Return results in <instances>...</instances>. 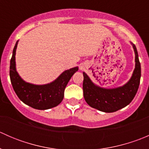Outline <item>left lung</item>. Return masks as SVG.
<instances>
[{"instance_id":"obj_1","label":"left lung","mask_w":149,"mask_h":149,"mask_svg":"<svg viewBox=\"0 0 149 149\" xmlns=\"http://www.w3.org/2000/svg\"><path fill=\"white\" fill-rule=\"evenodd\" d=\"M133 45L136 55V67L131 79L124 86L115 88H104L95 85L84 72V97L90 107L104 112H114L132 102L139 89L141 76V63L137 49Z\"/></svg>"}]
</instances>
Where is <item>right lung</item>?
I'll return each mask as SVG.
<instances>
[{
    "label": "right lung",
    "mask_w": 149,
    "mask_h": 149,
    "mask_svg": "<svg viewBox=\"0 0 149 149\" xmlns=\"http://www.w3.org/2000/svg\"><path fill=\"white\" fill-rule=\"evenodd\" d=\"M15 45L10 62V79L13 90L20 100L37 109H47L58 106L64 97V91L70 78L79 70L78 67L64 71L56 80L45 85H34L22 80L16 70Z\"/></svg>",
    "instance_id": "right-lung-1"
}]
</instances>
